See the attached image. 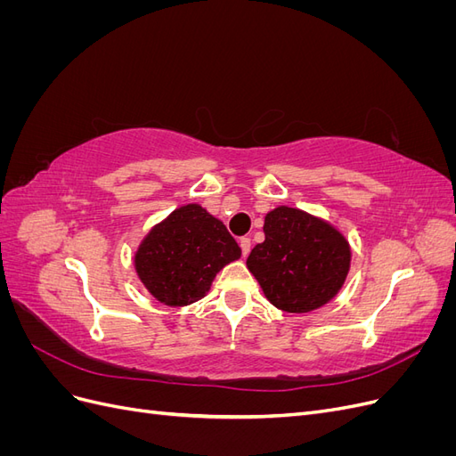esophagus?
Wrapping results in <instances>:
<instances>
[{
	"mask_svg": "<svg viewBox=\"0 0 456 456\" xmlns=\"http://www.w3.org/2000/svg\"><path fill=\"white\" fill-rule=\"evenodd\" d=\"M240 247H241V253H243V256H247L249 255V251H251V238H241L240 240Z\"/></svg>",
	"mask_w": 456,
	"mask_h": 456,
	"instance_id": "esophagus-1",
	"label": "esophagus"
}]
</instances>
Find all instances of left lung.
<instances>
[{
    "label": "left lung",
    "instance_id": "1",
    "mask_svg": "<svg viewBox=\"0 0 456 456\" xmlns=\"http://www.w3.org/2000/svg\"><path fill=\"white\" fill-rule=\"evenodd\" d=\"M265 236L247 256V268L275 308L305 314L338 293L350 268V247L340 232L281 205L266 215Z\"/></svg>",
    "mask_w": 456,
    "mask_h": 456
}]
</instances>
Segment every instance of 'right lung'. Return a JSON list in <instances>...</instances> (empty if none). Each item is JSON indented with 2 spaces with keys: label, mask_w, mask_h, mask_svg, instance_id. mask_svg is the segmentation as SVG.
<instances>
[{
  "label": "right lung",
  "mask_w": 456,
  "mask_h": 456,
  "mask_svg": "<svg viewBox=\"0 0 456 456\" xmlns=\"http://www.w3.org/2000/svg\"><path fill=\"white\" fill-rule=\"evenodd\" d=\"M241 256L240 245L218 218L190 203L150 230L134 256L148 291L167 306L200 300L220 268Z\"/></svg>",
  "instance_id": "obj_1"
}]
</instances>
